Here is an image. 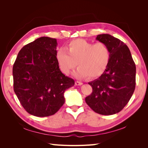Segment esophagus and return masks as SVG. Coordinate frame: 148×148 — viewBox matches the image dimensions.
I'll list each match as a JSON object with an SVG mask.
<instances>
[{
	"label": "esophagus",
	"mask_w": 148,
	"mask_h": 148,
	"mask_svg": "<svg viewBox=\"0 0 148 148\" xmlns=\"http://www.w3.org/2000/svg\"><path fill=\"white\" fill-rule=\"evenodd\" d=\"M75 84L77 85V86H81V85L83 84V83L82 82H78V81H77L75 82Z\"/></svg>",
	"instance_id": "esophagus-1"
}]
</instances>
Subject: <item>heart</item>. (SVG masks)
<instances>
[{
	"label": "heart",
	"instance_id": "1",
	"mask_svg": "<svg viewBox=\"0 0 148 148\" xmlns=\"http://www.w3.org/2000/svg\"><path fill=\"white\" fill-rule=\"evenodd\" d=\"M110 59V52L106 44H93L84 39H76L57 53V60L61 71L69 75L76 65L74 75L79 78H95L106 69Z\"/></svg>",
	"mask_w": 148,
	"mask_h": 148
}]
</instances>
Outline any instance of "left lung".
I'll return each instance as SVG.
<instances>
[{"instance_id": "8db88e82", "label": "left lung", "mask_w": 148, "mask_h": 148, "mask_svg": "<svg viewBox=\"0 0 148 148\" xmlns=\"http://www.w3.org/2000/svg\"><path fill=\"white\" fill-rule=\"evenodd\" d=\"M96 39L108 47L110 59L101 76L88 83L92 92L85 101L97 114L113 115L122 110L133 95L136 66L129 48L120 39L108 34L97 35Z\"/></svg>"}]
</instances>
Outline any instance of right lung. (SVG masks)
Returning a JSON list of instances; mask_svg holds the SVG:
<instances>
[{
	"instance_id": "1",
	"label": "right lung",
	"mask_w": 148,
	"mask_h": 148,
	"mask_svg": "<svg viewBox=\"0 0 148 148\" xmlns=\"http://www.w3.org/2000/svg\"><path fill=\"white\" fill-rule=\"evenodd\" d=\"M57 39L41 37L26 44L13 66V88L26 112L42 117L55 114L65 102L64 92L75 81L62 73Z\"/></svg>"
}]
</instances>
